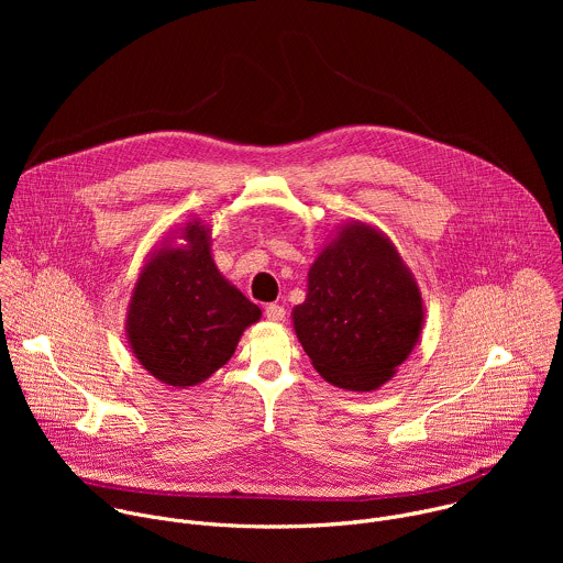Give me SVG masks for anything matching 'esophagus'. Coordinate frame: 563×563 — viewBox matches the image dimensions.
<instances>
[{
    "mask_svg": "<svg viewBox=\"0 0 563 563\" xmlns=\"http://www.w3.org/2000/svg\"><path fill=\"white\" fill-rule=\"evenodd\" d=\"M265 316H267V320H272V323H280V320H285V307L272 302L265 307Z\"/></svg>",
    "mask_w": 563,
    "mask_h": 563,
    "instance_id": "34e87169",
    "label": "esophagus"
}]
</instances>
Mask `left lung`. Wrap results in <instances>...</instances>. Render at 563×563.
Here are the masks:
<instances>
[{
  "label": "left lung",
  "mask_w": 563,
  "mask_h": 563,
  "mask_svg": "<svg viewBox=\"0 0 563 563\" xmlns=\"http://www.w3.org/2000/svg\"><path fill=\"white\" fill-rule=\"evenodd\" d=\"M291 323L313 369L328 383L374 391L417 347L426 305L391 240L352 218L311 263L307 296L291 309Z\"/></svg>",
  "instance_id": "8db88e82"
}]
</instances>
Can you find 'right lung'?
I'll return each mask as SVG.
<instances>
[{"mask_svg": "<svg viewBox=\"0 0 563 563\" xmlns=\"http://www.w3.org/2000/svg\"><path fill=\"white\" fill-rule=\"evenodd\" d=\"M263 316L211 256V224L187 220L140 267L126 307V341L159 383L194 387L218 372Z\"/></svg>", "mask_w": 563, "mask_h": 563, "instance_id": "obj_1", "label": "right lung"}]
</instances>
